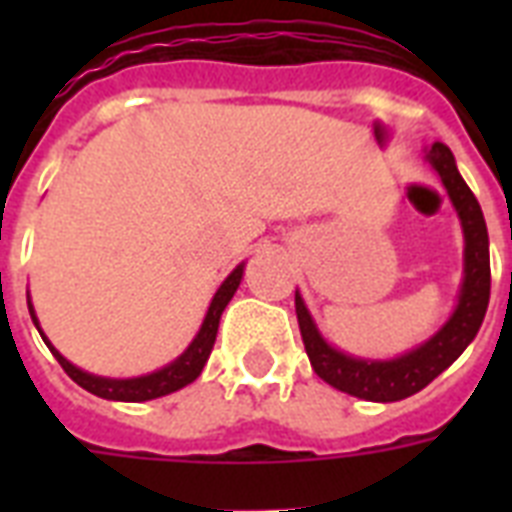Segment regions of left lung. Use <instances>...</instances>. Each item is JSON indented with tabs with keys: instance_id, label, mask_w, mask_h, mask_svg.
I'll return each mask as SVG.
<instances>
[{
	"instance_id": "obj_1",
	"label": "left lung",
	"mask_w": 512,
	"mask_h": 512,
	"mask_svg": "<svg viewBox=\"0 0 512 512\" xmlns=\"http://www.w3.org/2000/svg\"><path fill=\"white\" fill-rule=\"evenodd\" d=\"M425 159L441 175L452 204L460 212L462 231H465V281H462L460 303L454 316L444 324L438 335L430 337L412 353L393 361H361L350 358L321 340L319 329L313 327L311 316L305 311L300 295H295L297 324L305 342V353L311 358L313 372L332 388L350 393L366 401H401L420 393L425 385L436 380L470 340L478 335L481 321L489 308V289H492V271H489V233H486L484 212L478 199L457 172L452 151L444 143H433Z\"/></svg>"
}]
</instances>
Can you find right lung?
Listing matches in <instances>:
<instances>
[{
    "instance_id": "obj_1",
    "label": "right lung",
    "mask_w": 512,
    "mask_h": 512,
    "mask_svg": "<svg viewBox=\"0 0 512 512\" xmlns=\"http://www.w3.org/2000/svg\"><path fill=\"white\" fill-rule=\"evenodd\" d=\"M241 273H244V268L239 265V268L223 281V287L217 289V295L212 297V305H209L207 319L201 324L199 335H196V340L188 345V350H185L183 356L177 358V361H172L170 366L159 369V372L146 374V377H135V380H106V377H95V374H87L82 372V369H76L74 364H68L66 358L60 356L50 342H44H47V348L52 350V356L58 358V364L63 366V372H66L76 385H82L84 390H90L95 396L111 398V401H151V398L170 396V393H175V390L185 388L188 382L196 380L201 374V369H204V364H207L209 353H212V345H215L217 327H220V316H223L225 305L231 303L233 292L239 287ZM28 311H31V319H34L36 324L34 308H28ZM36 329H39V324H36Z\"/></svg>"
}]
</instances>
